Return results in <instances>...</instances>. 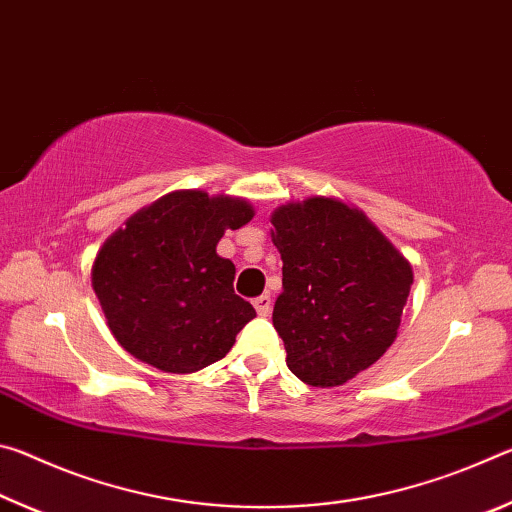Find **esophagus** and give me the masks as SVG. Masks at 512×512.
<instances>
[{
  "instance_id": "34e87169",
  "label": "esophagus",
  "mask_w": 512,
  "mask_h": 512,
  "mask_svg": "<svg viewBox=\"0 0 512 512\" xmlns=\"http://www.w3.org/2000/svg\"><path fill=\"white\" fill-rule=\"evenodd\" d=\"M253 305H255L259 316H268V314H271V309H273V300H271V296H266V293H264V296H259V298L253 300Z\"/></svg>"
}]
</instances>
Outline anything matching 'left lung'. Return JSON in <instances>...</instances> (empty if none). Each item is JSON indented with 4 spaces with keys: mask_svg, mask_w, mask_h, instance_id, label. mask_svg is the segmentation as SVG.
<instances>
[{
    "mask_svg": "<svg viewBox=\"0 0 512 512\" xmlns=\"http://www.w3.org/2000/svg\"><path fill=\"white\" fill-rule=\"evenodd\" d=\"M271 223L282 255L273 327L287 366L309 386H341L393 345L413 268L366 214L336 198L287 203Z\"/></svg>",
    "mask_w": 512,
    "mask_h": 512,
    "instance_id": "left-lung-1",
    "label": "left lung"
}]
</instances>
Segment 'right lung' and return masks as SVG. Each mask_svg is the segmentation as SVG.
I'll return each mask as SVG.
<instances>
[{
	"mask_svg": "<svg viewBox=\"0 0 512 512\" xmlns=\"http://www.w3.org/2000/svg\"><path fill=\"white\" fill-rule=\"evenodd\" d=\"M253 216L244 198L198 189L133 214L92 266L94 293L121 348L178 375L223 359L255 309L235 293V264L216 255V244Z\"/></svg>",
	"mask_w": 512,
	"mask_h": 512,
	"instance_id": "add662e5",
	"label": "right lung"
}]
</instances>
